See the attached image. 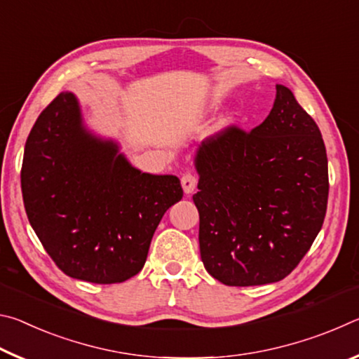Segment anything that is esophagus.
Returning a JSON list of instances; mask_svg holds the SVG:
<instances>
[{"label":"esophagus","instance_id":"34e87169","mask_svg":"<svg viewBox=\"0 0 359 359\" xmlns=\"http://www.w3.org/2000/svg\"><path fill=\"white\" fill-rule=\"evenodd\" d=\"M180 182H182V187H184V191L187 194H190V193H193L194 188H196L198 179H196V175H194V174L187 172V174L182 175V180Z\"/></svg>","mask_w":359,"mask_h":359}]
</instances>
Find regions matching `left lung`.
<instances>
[{"instance_id": "left-lung-1", "label": "left lung", "mask_w": 359, "mask_h": 359, "mask_svg": "<svg viewBox=\"0 0 359 359\" xmlns=\"http://www.w3.org/2000/svg\"><path fill=\"white\" fill-rule=\"evenodd\" d=\"M252 131L229 125L199 145V250L205 271L229 287L278 282L323 226L327 156L317 123L291 90Z\"/></svg>"}]
</instances>
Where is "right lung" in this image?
Masks as SVG:
<instances>
[{"mask_svg":"<svg viewBox=\"0 0 359 359\" xmlns=\"http://www.w3.org/2000/svg\"><path fill=\"white\" fill-rule=\"evenodd\" d=\"M20 182L29 224L48 257L66 276L102 285L142 269L158 223L184 196L175 175L141 172L117 144L90 135L69 92L29 131Z\"/></svg>","mask_w":359,"mask_h":359,"instance_id":"right-lung-1","label":"right lung"}]
</instances>
